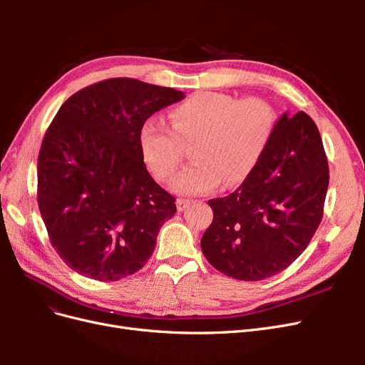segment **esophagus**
<instances>
[{
	"label": "esophagus",
	"mask_w": 365,
	"mask_h": 365,
	"mask_svg": "<svg viewBox=\"0 0 365 365\" xmlns=\"http://www.w3.org/2000/svg\"><path fill=\"white\" fill-rule=\"evenodd\" d=\"M190 204H192L190 200H182V197H181V200L176 201V208H178V212H184V210L189 207Z\"/></svg>",
	"instance_id": "34e87169"
}]
</instances>
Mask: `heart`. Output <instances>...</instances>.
<instances>
[{"instance_id":"b5f03b06","label":"heart","mask_w":365,"mask_h":365,"mask_svg":"<svg viewBox=\"0 0 365 365\" xmlns=\"http://www.w3.org/2000/svg\"><path fill=\"white\" fill-rule=\"evenodd\" d=\"M274 111L260 97L236 101L222 93L201 91L173 106L170 129L160 118H148L138 130V148L149 172L160 181L172 178L190 148L187 165L172 181L180 195H204L224 181L225 187L244 181L267 149Z\"/></svg>"}]
</instances>
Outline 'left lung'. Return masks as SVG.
I'll list each match as a JSON object with an SVG mask.
<instances>
[{
	"label": "left lung",
	"mask_w": 365,
	"mask_h": 365,
	"mask_svg": "<svg viewBox=\"0 0 365 365\" xmlns=\"http://www.w3.org/2000/svg\"><path fill=\"white\" fill-rule=\"evenodd\" d=\"M329 165L314 120L284 113L256 168L225 197L210 200L205 259L228 277L257 282L286 269L322 222Z\"/></svg>",
	"instance_id": "obj_1"
}]
</instances>
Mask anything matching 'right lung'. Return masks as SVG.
I'll return each instance as SVG.
<instances>
[{"instance_id": "1", "label": "right lung", "mask_w": 365, "mask_h": 365, "mask_svg": "<svg viewBox=\"0 0 365 365\" xmlns=\"http://www.w3.org/2000/svg\"><path fill=\"white\" fill-rule=\"evenodd\" d=\"M182 91L130 77L74 93L38 157V205L53 248L88 279L115 282L145 267L175 197L153 181L138 130Z\"/></svg>"}]
</instances>
